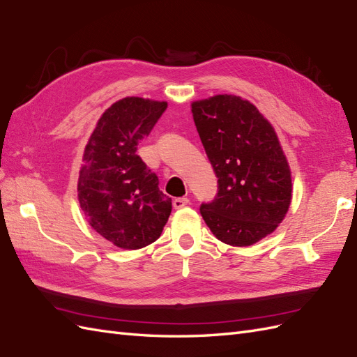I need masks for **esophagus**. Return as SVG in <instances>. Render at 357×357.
Wrapping results in <instances>:
<instances>
[{
	"instance_id": "1",
	"label": "esophagus",
	"mask_w": 357,
	"mask_h": 357,
	"mask_svg": "<svg viewBox=\"0 0 357 357\" xmlns=\"http://www.w3.org/2000/svg\"><path fill=\"white\" fill-rule=\"evenodd\" d=\"M188 203H189L188 198L180 197V198H174L172 206H174V208H181V207H185Z\"/></svg>"
}]
</instances>
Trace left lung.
Returning a JSON list of instances; mask_svg holds the SVG:
<instances>
[{
	"label": "left lung",
	"mask_w": 357,
	"mask_h": 357,
	"mask_svg": "<svg viewBox=\"0 0 357 357\" xmlns=\"http://www.w3.org/2000/svg\"><path fill=\"white\" fill-rule=\"evenodd\" d=\"M197 132L218 178V194L199 207L224 244L250 247L273 233L292 198L289 163L271 123L236 95L192 102Z\"/></svg>",
	"instance_id": "left-lung-1"
}]
</instances>
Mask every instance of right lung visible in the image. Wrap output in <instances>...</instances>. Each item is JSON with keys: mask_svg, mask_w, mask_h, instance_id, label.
<instances>
[{"mask_svg": "<svg viewBox=\"0 0 357 357\" xmlns=\"http://www.w3.org/2000/svg\"><path fill=\"white\" fill-rule=\"evenodd\" d=\"M167 107V101L139 97L113 102L84 149L78 202L92 229L119 248L153 244L171 215V198L136 154Z\"/></svg>", "mask_w": 357, "mask_h": 357, "instance_id": "obj_1", "label": "right lung"}]
</instances>
